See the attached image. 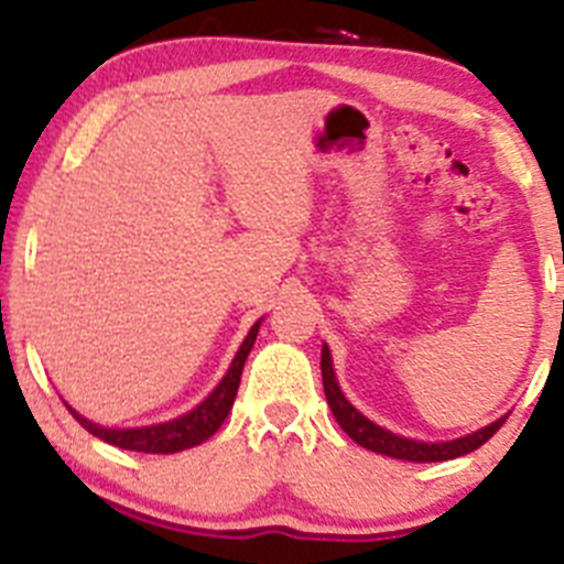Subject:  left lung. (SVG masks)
Here are the masks:
<instances>
[{
	"instance_id": "obj_1",
	"label": "left lung",
	"mask_w": 564,
	"mask_h": 564,
	"mask_svg": "<svg viewBox=\"0 0 564 564\" xmlns=\"http://www.w3.org/2000/svg\"><path fill=\"white\" fill-rule=\"evenodd\" d=\"M322 382H324V395H327L329 409H333L335 420H338L340 429L349 434V440H355L357 445L366 447V451L379 453V456H390L398 460H412V464H434V460H451L466 453L477 451L480 445H486L502 423L508 420V414L497 417L494 423L482 425V429L471 431V434L456 436V440L445 442H423V440H409V436L392 434V431L382 429L373 420H368L349 398L340 390L338 377H335L333 368V355H329V346L322 344Z\"/></svg>"
}]
</instances>
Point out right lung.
I'll list each match as a JSON object with an SVG mask.
<instances>
[{
    "mask_svg": "<svg viewBox=\"0 0 564 564\" xmlns=\"http://www.w3.org/2000/svg\"><path fill=\"white\" fill-rule=\"evenodd\" d=\"M261 318L248 329L246 340L237 349L235 360H231L229 371L224 373L215 390L204 398L202 403L191 409V412L180 414V417L163 420V423H152V425H135V429H108V425L95 423V420L84 417L82 412L70 406L65 401V406L70 409L73 417L84 425L93 436L108 442L113 447H122V451H135V453H180L187 451V447H196L202 442H207L215 431L224 425V420L229 417L231 406H235L237 398V388H240V377H242V366H246L250 349L256 344V335H259Z\"/></svg>",
    "mask_w": 564,
    "mask_h": 564,
    "instance_id": "obj_1",
    "label": "right lung"
}]
</instances>
